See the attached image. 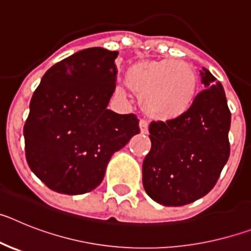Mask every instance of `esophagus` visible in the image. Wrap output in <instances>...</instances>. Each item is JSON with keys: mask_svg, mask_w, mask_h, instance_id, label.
I'll return each instance as SVG.
<instances>
[{"mask_svg": "<svg viewBox=\"0 0 251 251\" xmlns=\"http://www.w3.org/2000/svg\"><path fill=\"white\" fill-rule=\"evenodd\" d=\"M139 128H141L142 134H147V133H148L147 121H145V119H141V121H139Z\"/></svg>", "mask_w": 251, "mask_h": 251, "instance_id": "1", "label": "esophagus"}]
</instances>
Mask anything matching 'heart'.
Listing matches in <instances>:
<instances>
[{
	"mask_svg": "<svg viewBox=\"0 0 251 251\" xmlns=\"http://www.w3.org/2000/svg\"><path fill=\"white\" fill-rule=\"evenodd\" d=\"M128 89L141 99L142 110L154 121L179 118L191 109L197 95L199 77L183 60H141L124 75ZM118 93H123L118 88Z\"/></svg>",
	"mask_w": 251,
	"mask_h": 251,
	"instance_id": "heart-1",
	"label": "heart"
}]
</instances>
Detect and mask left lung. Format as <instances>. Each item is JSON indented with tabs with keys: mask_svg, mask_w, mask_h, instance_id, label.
<instances>
[{
	"mask_svg": "<svg viewBox=\"0 0 251 251\" xmlns=\"http://www.w3.org/2000/svg\"><path fill=\"white\" fill-rule=\"evenodd\" d=\"M207 89L179 118L152 122V147L143 161V187L163 206H183L207 195L230 156L231 123L225 92L216 77L200 72Z\"/></svg>",
	"mask_w": 251,
	"mask_h": 251,
	"instance_id": "1",
	"label": "left lung"
}]
</instances>
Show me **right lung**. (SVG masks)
I'll return each mask as SVG.
<instances>
[{
    "instance_id": "right-lung-1",
    "label": "right lung",
    "mask_w": 251,
    "mask_h": 251,
    "mask_svg": "<svg viewBox=\"0 0 251 251\" xmlns=\"http://www.w3.org/2000/svg\"><path fill=\"white\" fill-rule=\"evenodd\" d=\"M118 51L90 48L51 66L30 101L26 161L50 190L81 195L100 185L113 153L138 134L136 114L108 109Z\"/></svg>"
}]
</instances>
